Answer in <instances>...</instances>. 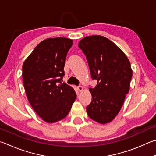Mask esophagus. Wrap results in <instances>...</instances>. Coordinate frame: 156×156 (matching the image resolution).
Segmentation results:
<instances>
[{"label": "esophagus", "mask_w": 156, "mask_h": 156, "mask_svg": "<svg viewBox=\"0 0 156 156\" xmlns=\"http://www.w3.org/2000/svg\"><path fill=\"white\" fill-rule=\"evenodd\" d=\"M77 89H78V90H79V91H82V90H83V87H82V86H78L77 87Z\"/></svg>", "instance_id": "1"}]
</instances>
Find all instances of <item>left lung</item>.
<instances>
[{"label": "left lung", "mask_w": 156, "mask_h": 156, "mask_svg": "<svg viewBox=\"0 0 156 156\" xmlns=\"http://www.w3.org/2000/svg\"><path fill=\"white\" fill-rule=\"evenodd\" d=\"M78 47L86 56L91 78L98 81L89 89L92 100L87 106V114L98 123H109L120 111L129 92L131 65L125 54L104 37H86Z\"/></svg>", "instance_id": "obj_1"}]
</instances>
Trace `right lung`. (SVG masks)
Returning a JSON list of instances; mask_svg holds the SVG:
<instances>
[{"label": "right lung", "mask_w": 156, "mask_h": 156, "mask_svg": "<svg viewBox=\"0 0 156 156\" xmlns=\"http://www.w3.org/2000/svg\"><path fill=\"white\" fill-rule=\"evenodd\" d=\"M72 44V39L65 37L45 39L22 66L28 100L37 114L48 123L66 117L76 98L73 88L62 83L66 56Z\"/></svg>", "instance_id": "right-lung-1"}]
</instances>
